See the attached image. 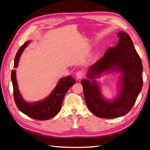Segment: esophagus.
<instances>
[{
  "label": "esophagus",
  "mask_w": 150,
  "mask_h": 150,
  "mask_svg": "<svg viewBox=\"0 0 150 150\" xmlns=\"http://www.w3.org/2000/svg\"><path fill=\"white\" fill-rule=\"evenodd\" d=\"M83 76H84L83 72L81 71H78L77 72H76V78H77L78 79H81V78H82L83 77Z\"/></svg>",
  "instance_id": "obj_1"
}]
</instances>
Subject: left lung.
<instances>
[{
    "mask_svg": "<svg viewBox=\"0 0 150 150\" xmlns=\"http://www.w3.org/2000/svg\"><path fill=\"white\" fill-rule=\"evenodd\" d=\"M118 44L110 47L103 57L90 67L87 77L83 79L84 98L92 114L98 117L112 119L126 115L132 109L143 84L142 64L132 40L126 33H118ZM120 71V92L113 101L103 98L94 78L105 71Z\"/></svg>",
    "mask_w": 150,
    "mask_h": 150,
    "instance_id": "left-lung-1",
    "label": "left lung"
}]
</instances>
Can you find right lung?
Masks as SVG:
<instances>
[{
  "mask_svg": "<svg viewBox=\"0 0 150 150\" xmlns=\"http://www.w3.org/2000/svg\"><path fill=\"white\" fill-rule=\"evenodd\" d=\"M29 43L30 41L25 42L16 52L13 67L14 68L18 67L21 54ZM11 81L15 102L19 110L30 117L43 121L54 117L58 114L62 108L65 94L76 83L75 79L71 76L63 78L47 98L41 101L29 103L24 101L19 92L15 70H13L11 72Z\"/></svg>",
  "mask_w": 150,
  "mask_h": 150,
  "instance_id": "1",
  "label": "right lung"
}]
</instances>
